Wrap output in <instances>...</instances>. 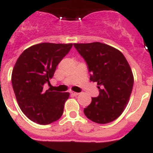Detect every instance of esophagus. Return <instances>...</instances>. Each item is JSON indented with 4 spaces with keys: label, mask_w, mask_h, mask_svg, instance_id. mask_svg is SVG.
<instances>
[{
    "label": "esophagus",
    "mask_w": 153,
    "mask_h": 153,
    "mask_svg": "<svg viewBox=\"0 0 153 153\" xmlns=\"http://www.w3.org/2000/svg\"><path fill=\"white\" fill-rule=\"evenodd\" d=\"M71 95H73V96H77V95H79V93H78V92H74V91H71Z\"/></svg>",
    "instance_id": "obj_1"
}]
</instances>
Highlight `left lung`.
Segmentation results:
<instances>
[{
  "mask_svg": "<svg viewBox=\"0 0 153 153\" xmlns=\"http://www.w3.org/2000/svg\"><path fill=\"white\" fill-rule=\"evenodd\" d=\"M97 82L99 95L84 108L88 119L99 124L109 123L121 115L128 103L134 77L126 58L118 49L100 42L74 44Z\"/></svg>",
  "mask_w": 153,
  "mask_h": 153,
  "instance_id": "1",
  "label": "left lung"
}]
</instances>
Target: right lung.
Here are the masks:
<instances>
[{"label": "right lung", "instance_id": "obj_1", "mask_svg": "<svg viewBox=\"0 0 153 153\" xmlns=\"http://www.w3.org/2000/svg\"><path fill=\"white\" fill-rule=\"evenodd\" d=\"M72 44L41 43L22 52L12 71L11 82L20 108L34 123L48 125L60 119L68 92L45 90L59 62Z\"/></svg>", "mask_w": 153, "mask_h": 153}]
</instances>
